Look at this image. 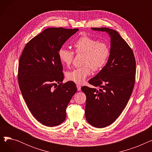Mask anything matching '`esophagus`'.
<instances>
[{
    "instance_id": "1",
    "label": "esophagus",
    "mask_w": 152,
    "mask_h": 152,
    "mask_svg": "<svg viewBox=\"0 0 152 152\" xmlns=\"http://www.w3.org/2000/svg\"><path fill=\"white\" fill-rule=\"evenodd\" d=\"M76 87H77V91H81V86H80V85H79V84H77V85H76Z\"/></svg>"
}]
</instances>
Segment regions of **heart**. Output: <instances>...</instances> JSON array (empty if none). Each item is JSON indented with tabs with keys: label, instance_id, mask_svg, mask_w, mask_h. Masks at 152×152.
Listing matches in <instances>:
<instances>
[{
	"label": "heart",
	"instance_id": "1",
	"mask_svg": "<svg viewBox=\"0 0 152 152\" xmlns=\"http://www.w3.org/2000/svg\"><path fill=\"white\" fill-rule=\"evenodd\" d=\"M76 54H83V66L66 73V78L76 84L83 83L86 77L91 73V69L98 71L107 64L111 55L110 46L105 42L89 36L83 35L77 38L73 44ZM75 52L68 48L62 47L58 51V57L63 65L69 66L73 62Z\"/></svg>",
	"mask_w": 152,
	"mask_h": 152
}]
</instances>
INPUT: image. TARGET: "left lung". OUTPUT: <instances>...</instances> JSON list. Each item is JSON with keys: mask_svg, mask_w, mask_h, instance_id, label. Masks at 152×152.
Returning <instances> with one entry per match:
<instances>
[{"mask_svg": "<svg viewBox=\"0 0 152 152\" xmlns=\"http://www.w3.org/2000/svg\"><path fill=\"white\" fill-rule=\"evenodd\" d=\"M105 31L111 37V55L106 66L89 83L99 91L82 87L86 95L85 116L94 127L112 124L125 108L134 89L136 63L133 51L117 31L108 28H92Z\"/></svg>", "mask_w": 152, "mask_h": 152, "instance_id": "left-lung-1", "label": "left lung"}]
</instances>
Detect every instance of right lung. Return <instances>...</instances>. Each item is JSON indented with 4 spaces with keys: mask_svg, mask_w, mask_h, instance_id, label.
<instances>
[{
    "mask_svg": "<svg viewBox=\"0 0 152 152\" xmlns=\"http://www.w3.org/2000/svg\"><path fill=\"white\" fill-rule=\"evenodd\" d=\"M78 30L47 28L26 44L20 58L18 79L23 97L32 115L45 126H58L65 120L66 107L77 91L74 82L62 83L58 51Z\"/></svg>",
    "mask_w": 152,
    "mask_h": 152,
    "instance_id": "obj_1",
    "label": "right lung"
}]
</instances>
